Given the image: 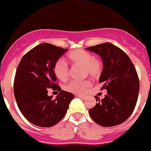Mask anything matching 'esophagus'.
Listing matches in <instances>:
<instances>
[{
  "instance_id": "34e87169",
  "label": "esophagus",
  "mask_w": 151,
  "mask_h": 151,
  "mask_svg": "<svg viewBox=\"0 0 151 151\" xmlns=\"http://www.w3.org/2000/svg\"><path fill=\"white\" fill-rule=\"evenodd\" d=\"M76 97H78V98H84V95H81V94H76Z\"/></svg>"
}]
</instances>
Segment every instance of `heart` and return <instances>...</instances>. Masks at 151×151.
Masks as SVG:
<instances>
[{
  "label": "heart",
  "mask_w": 151,
  "mask_h": 151,
  "mask_svg": "<svg viewBox=\"0 0 151 151\" xmlns=\"http://www.w3.org/2000/svg\"><path fill=\"white\" fill-rule=\"evenodd\" d=\"M67 58L71 63L80 64L84 67L85 74H88L91 76L97 77L101 72L102 64L99 60L93 58V56L84 50H76L67 55ZM54 74L58 80L62 81H66L68 77V65L65 61H57L53 67ZM91 82L89 80L84 81H72L68 82L65 86L64 89L70 93H84L89 88Z\"/></svg>",
  "instance_id": "1"
}]
</instances>
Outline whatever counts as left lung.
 I'll return each instance as SVG.
<instances>
[{
    "label": "left lung",
    "mask_w": 151,
    "mask_h": 151,
    "mask_svg": "<svg viewBox=\"0 0 151 151\" xmlns=\"http://www.w3.org/2000/svg\"><path fill=\"white\" fill-rule=\"evenodd\" d=\"M86 50L101 57L103 68L99 83L102 84L101 89L107 91L101 100L95 98L98 103L88 111L89 115L103 127L120 124L132 115L138 98L140 84L135 67L129 57L111 43Z\"/></svg>",
    "instance_id": "obj_1"
}]
</instances>
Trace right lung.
I'll list each match as a JSON object with an SVG mask.
<instances>
[{
  "mask_svg": "<svg viewBox=\"0 0 151 151\" xmlns=\"http://www.w3.org/2000/svg\"><path fill=\"white\" fill-rule=\"evenodd\" d=\"M67 50L49 43L40 44L22 57L14 82V93L20 111L33 124L49 128L63 118L74 94L56 84L53 67ZM49 88L58 91L55 99Z\"/></svg>",
  "mask_w": 151,
  "mask_h": 151,
  "instance_id": "add662e5",
  "label": "right lung"
}]
</instances>
